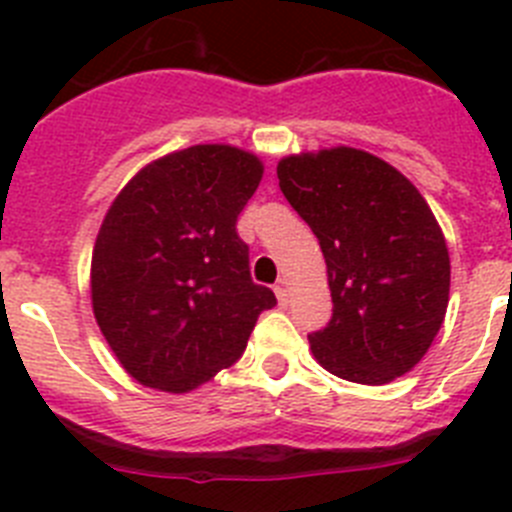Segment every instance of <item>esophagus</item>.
I'll return each instance as SVG.
<instances>
[{
	"label": "esophagus",
	"instance_id": "obj_1",
	"mask_svg": "<svg viewBox=\"0 0 512 512\" xmlns=\"http://www.w3.org/2000/svg\"><path fill=\"white\" fill-rule=\"evenodd\" d=\"M274 292H277V300H279V305H282V307H287V305H289V289H287V284H284V282H279L277 287H274Z\"/></svg>",
	"mask_w": 512,
	"mask_h": 512
}]
</instances>
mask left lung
Returning a JSON list of instances; mask_svg holds the SVG:
<instances>
[{"label": "left lung", "instance_id": "obj_1", "mask_svg": "<svg viewBox=\"0 0 512 512\" xmlns=\"http://www.w3.org/2000/svg\"><path fill=\"white\" fill-rule=\"evenodd\" d=\"M277 176L328 266L333 318L307 336L312 356L359 384L410 372L441 330L451 284L423 194L387 161L346 146L282 158Z\"/></svg>", "mask_w": 512, "mask_h": 512}]
</instances>
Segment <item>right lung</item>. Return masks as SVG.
Segmentation results:
<instances>
[{
  "mask_svg": "<svg viewBox=\"0 0 512 512\" xmlns=\"http://www.w3.org/2000/svg\"><path fill=\"white\" fill-rule=\"evenodd\" d=\"M264 166L233 146H192L125 184L92 253V307L102 336L135 382L189 392L235 364L264 310L238 215Z\"/></svg>",
  "mask_w": 512,
  "mask_h": 512,
  "instance_id": "1",
  "label": "right lung"
}]
</instances>
